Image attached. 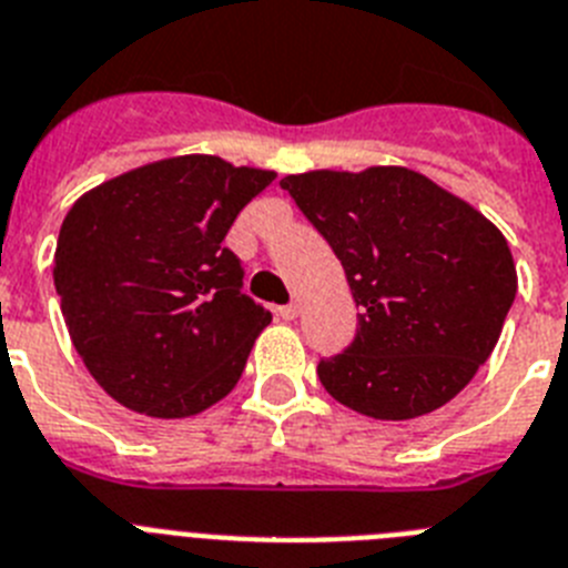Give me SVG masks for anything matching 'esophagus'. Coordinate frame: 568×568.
<instances>
[{"instance_id": "esophagus-1", "label": "esophagus", "mask_w": 568, "mask_h": 568, "mask_svg": "<svg viewBox=\"0 0 568 568\" xmlns=\"http://www.w3.org/2000/svg\"><path fill=\"white\" fill-rule=\"evenodd\" d=\"M277 314H280V317H283V320H294V317H297V314H300V305H297V303L280 305Z\"/></svg>"}]
</instances>
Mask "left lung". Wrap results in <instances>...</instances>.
I'll use <instances>...</instances> for the list:
<instances>
[{
  "label": "left lung",
  "mask_w": 568,
  "mask_h": 568,
  "mask_svg": "<svg viewBox=\"0 0 568 568\" xmlns=\"http://www.w3.org/2000/svg\"><path fill=\"white\" fill-rule=\"evenodd\" d=\"M280 189L332 245L359 308L352 343L320 359L325 392L374 420L446 406L489 359L515 303L500 231L408 168L312 171Z\"/></svg>",
  "instance_id": "8db88e82"
}]
</instances>
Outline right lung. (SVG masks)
<instances>
[{"mask_svg":"<svg viewBox=\"0 0 568 568\" xmlns=\"http://www.w3.org/2000/svg\"><path fill=\"white\" fill-rule=\"evenodd\" d=\"M274 182L220 156H176L93 189L68 211L53 285L93 379L122 406L189 417L236 386L271 312L223 240Z\"/></svg>","mask_w":568,"mask_h":568,"instance_id":"add662e5","label":"right lung"}]
</instances>
